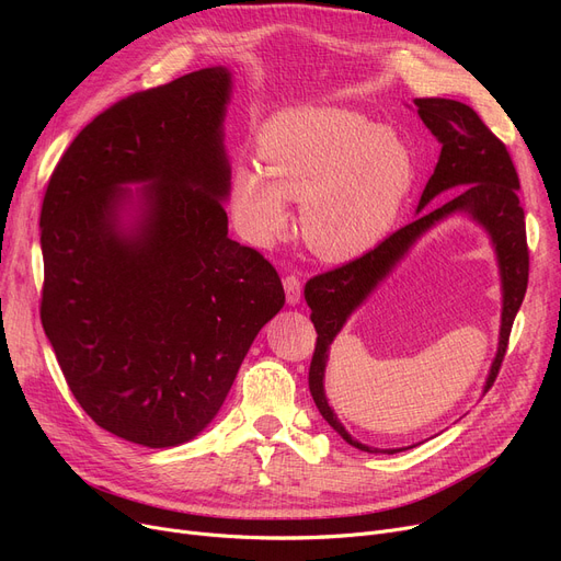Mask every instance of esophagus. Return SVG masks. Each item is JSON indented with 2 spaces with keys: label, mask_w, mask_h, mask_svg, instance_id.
Masks as SVG:
<instances>
[{
  "label": "esophagus",
  "mask_w": 561,
  "mask_h": 561,
  "mask_svg": "<svg viewBox=\"0 0 561 561\" xmlns=\"http://www.w3.org/2000/svg\"><path fill=\"white\" fill-rule=\"evenodd\" d=\"M282 284H284V290H286V302H288L290 307L298 305L300 298H302V284H300V279L288 275V277H284Z\"/></svg>",
  "instance_id": "esophagus-1"
}]
</instances>
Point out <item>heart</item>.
Segmentation results:
<instances>
[{
	"label": "heart",
	"instance_id": "obj_1",
	"mask_svg": "<svg viewBox=\"0 0 561 561\" xmlns=\"http://www.w3.org/2000/svg\"><path fill=\"white\" fill-rule=\"evenodd\" d=\"M259 163L231 172V216L243 239L268 248L300 199V233L322 261L370 252L393 227L414 184L404 140L341 106H290L263 123Z\"/></svg>",
	"mask_w": 561,
	"mask_h": 561
}]
</instances>
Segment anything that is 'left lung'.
Returning <instances> with one entry per match:
<instances>
[{"instance_id":"obj_1","label":"left lung","mask_w":561,"mask_h":561,"mask_svg":"<svg viewBox=\"0 0 561 561\" xmlns=\"http://www.w3.org/2000/svg\"><path fill=\"white\" fill-rule=\"evenodd\" d=\"M414 106L423 125L440 145L434 174L427 180L416 206L419 218L391 233L387 241H381L364 256L341 265L336 271L318 275L305 286V300L318 332L309 368V391L320 416L330 423L345 444L364 453L393 455L402 448L385 450L366 446L339 421L325 393L330 350L350 316L366 305L379 284L398 268V263L414 250L423 236L455 216L476 222L489 236L497 263L503 309H500L497 350L484 381V393L493 387L500 364L505 359L510 332L527 288L529 256L525 243V214L518 202V174L507 147L489 131L473 108L461 102L427 98L414 100ZM448 192L456 195L446 205L434 207L435 197Z\"/></svg>"}]
</instances>
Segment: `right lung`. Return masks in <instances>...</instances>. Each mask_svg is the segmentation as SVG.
I'll list each match as a JSON object with an SVG mask.
<instances>
[{
  "instance_id": "1",
  "label": "right lung",
  "mask_w": 561,
  "mask_h": 561,
  "mask_svg": "<svg viewBox=\"0 0 561 561\" xmlns=\"http://www.w3.org/2000/svg\"><path fill=\"white\" fill-rule=\"evenodd\" d=\"M231 88L211 66L113 104L43 199V330L85 414L145 448L204 432L284 307L273 265L227 233Z\"/></svg>"
}]
</instances>
